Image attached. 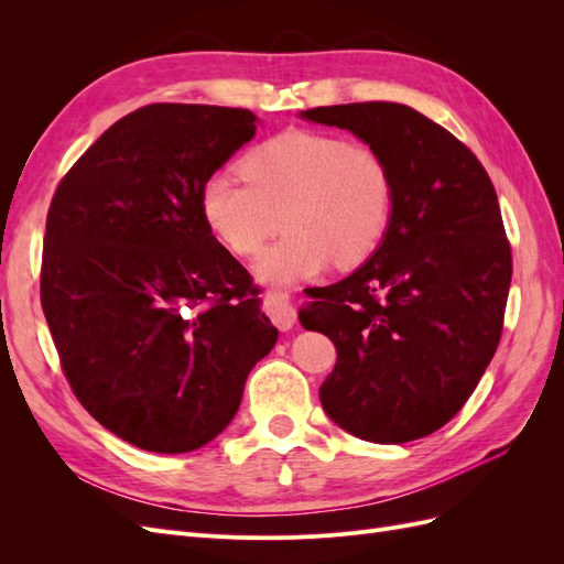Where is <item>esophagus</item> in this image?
Masks as SVG:
<instances>
[{
  "instance_id": "34e87169",
  "label": "esophagus",
  "mask_w": 564,
  "mask_h": 564,
  "mask_svg": "<svg viewBox=\"0 0 564 564\" xmlns=\"http://www.w3.org/2000/svg\"><path fill=\"white\" fill-rule=\"evenodd\" d=\"M265 301H268L270 319L275 322V327H278L280 332H289V329H292L294 322H296V313H294L292 305H289L286 294H282V292H270Z\"/></svg>"
}]
</instances>
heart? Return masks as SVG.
<instances>
[{"mask_svg":"<svg viewBox=\"0 0 564 564\" xmlns=\"http://www.w3.org/2000/svg\"><path fill=\"white\" fill-rule=\"evenodd\" d=\"M240 166L242 174L220 169L204 181L199 207L218 242L242 259L261 251L282 214L286 232L256 261L265 282L313 278L334 259L362 263L388 235L395 174L377 145L284 129L253 145Z\"/></svg>","mask_w":564,"mask_h":564,"instance_id":"1","label":"heart"}]
</instances>
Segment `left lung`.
<instances>
[{
	"mask_svg": "<svg viewBox=\"0 0 564 564\" xmlns=\"http://www.w3.org/2000/svg\"><path fill=\"white\" fill-rule=\"evenodd\" d=\"M377 145L395 174V214L381 247L350 278L311 289L301 324L338 360L319 388L340 429L402 445L452 421L501 340L513 275L497 191L445 127L402 104L303 112Z\"/></svg>",
	"mask_w": 564,
	"mask_h": 564,
	"instance_id": "obj_1",
	"label": "left lung"
}]
</instances>
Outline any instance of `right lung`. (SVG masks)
Here are the masks:
<instances>
[{"instance_id":"add662e5","label":"right lung","mask_w":564,"mask_h":564,"mask_svg":"<svg viewBox=\"0 0 564 564\" xmlns=\"http://www.w3.org/2000/svg\"><path fill=\"white\" fill-rule=\"evenodd\" d=\"M253 133L245 108L152 104L100 135L51 199L40 294L61 369L104 429L145 452L207 445L278 344L199 207L202 183Z\"/></svg>"}]
</instances>
